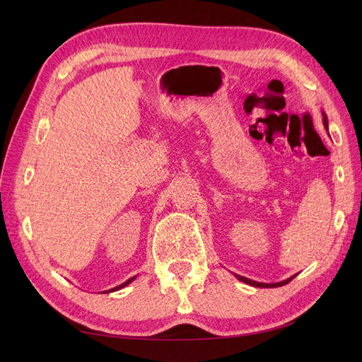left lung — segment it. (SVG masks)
Masks as SVG:
<instances>
[{
    "mask_svg": "<svg viewBox=\"0 0 362 362\" xmlns=\"http://www.w3.org/2000/svg\"><path fill=\"white\" fill-rule=\"evenodd\" d=\"M323 124H325V127H326V129H327V119H326V116H323ZM235 276H237V279H240V281H243V282L249 284V286H254V287H262V288L282 287V286H286V284H288V282L293 279V278H290V279H286V281H282V282H276V284H264V282L250 281V279H247V278H245V276H240V275H235Z\"/></svg>",
    "mask_w": 362,
    "mask_h": 362,
    "instance_id": "1",
    "label": "left lung"
}]
</instances>
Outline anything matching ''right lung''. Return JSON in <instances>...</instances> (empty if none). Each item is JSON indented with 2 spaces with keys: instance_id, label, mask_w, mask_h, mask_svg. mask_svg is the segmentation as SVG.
<instances>
[{
  "instance_id": "right-lung-1",
  "label": "right lung",
  "mask_w": 362,
  "mask_h": 362,
  "mask_svg": "<svg viewBox=\"0 0 362 362\" xmlns=\"http://www.w3.org/2000/svg\"><path fill=\"white\" fill-rule=\"evenodd\" d=\"M134 278H136V276H133V278H129V279H128V281H125L124 284H120V286H117V287H115V288H112V290H108V291H115V290H119V288H124V287H125V286H128V284H129L131 281H133Z\"/></svg>"
}]
</instances>
